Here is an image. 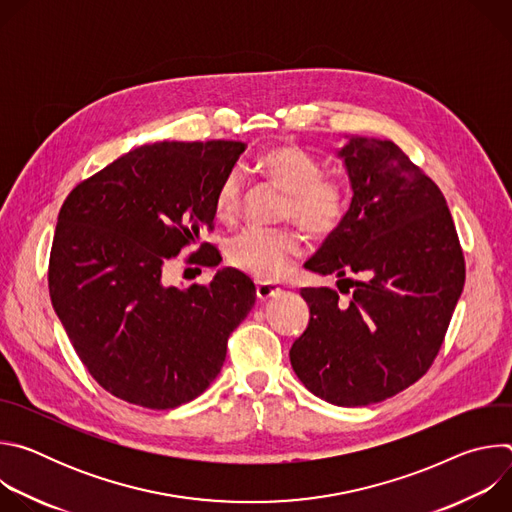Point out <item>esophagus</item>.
<instances>
[{"instance_id": "1", "label": "esophagus", "mask_w": 512, "mask_h": 512, "mask_svg": "<svg viewBox=\"0 0 512 512\" xmlns=\"http://www.w3.org/2000/svg\"><path fill=\"white\" fill-rule=\"evenodd\" d=\"M281 294V287L277 283H257V298L261 302H267V300H273Z\"/></svg>"}]
</instances>
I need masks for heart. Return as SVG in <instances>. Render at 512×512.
<instances>
[{
  "mask_svg": "<svg viewBox=\"0 0 512 512\" xmlns=\"http://www.w3.org/2000/svg\"><path fill=\"white\" fill-rule=\"evenodd\" d=\"M255 168L287 194L285 214L314 235H332L348 214L350 190L322 176V162L294 143H277L263 150ZM243 174L229 170L214 192V214L233 221L243 200ZM227 259L257 279H275L302 255V239L291 229L249 227L233 235L225 247Z\"/></svg>",
  "mask_w": 512,
  "mask_h": 512,
  "instance_id": "b5f03b06",
  "label": "heart"
}]
</instances>
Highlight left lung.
I'll list each match as a JSON object with an SVG mask.
<instances>
[{"mask_svg": "<svg viewBox=\"0 0 512 512\" xmlns=\"http://www.w3.org/2000/svg\"><path fill=\"white\" fill-rule=\"evenodd\" d=\"M338 158L352 188L348 214L304 267L336 275L342 294L354 289L348 302L330 287L302 289L310 322L289 360L316 397L362 407L427 373L466 267L442 190L393 141L348 135Z\"/></svg>", "mask_w": 512, "mask_h": 512, "instance_id": "obj_1", "label": "left lung"}]
</instances>
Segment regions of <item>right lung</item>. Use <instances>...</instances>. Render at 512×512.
<instances>
[{"instance_id":"obj_1","label":"right lung","mask_w":512,"mask_h":512,"mask_svg":"<svg viewBox=\"0 0 512 512\" xmlns=\"http://www.w3.org/2000/svg\"><path fill=\"white\" fill-rule=\"evenodd\" d=\"M245 152L241 141L141 145L72 190L50 251L58 320L91 377L148 409L196 399L221 373L231 332L255 306L253 281L218 269L180 289L164 269L212 229L214 192ZM190 261L214 267L204 243Z\"/></svg>"}]
</instances>
